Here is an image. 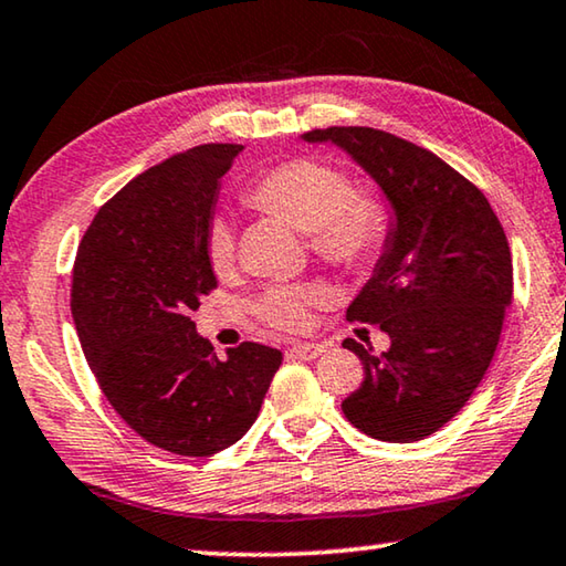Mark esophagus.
Returning a JSON list of instances; mask_svg holds the SVG:
<instances>
[{
  "instance_id": "esophagus-1",
  "label": "esophagus",
  "mask_w": 566,
  "mask_h": 566,
  "mask_svg": "<svg viewBox=\"0 0 566 566\" xmlns=\"http://www.w3.org/2000/svg\"><path fill=\"white\" fill-rule=\"evenodd\" d=\"M290 356H294V358H302V360H315V358H319L325 353V345H319V343H297V345H292L290 350Z\"/></svg>"
}]
</instances>
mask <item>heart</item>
Segmentation results:
<instances>
[{
    "label": "heart",
    "mask_w": 566,
    "mask_h": 566,
    "mask_svg": "<svg viewBox=\"0 0 566 566\" xmlns=\"http://www.w3.org/2000/svg\"><path fill=\"white\" fill-rule=\"evenodd\" d=\"M249 206L274 213L307 233V247L323 264L348 274H366L384 254L391 233V210L376 192L356 190L345 172L315 159H290L266 170L243 192ZM206 259L216 276H231L235 233L216 218L206 231ZM315 284H276L256 297L261 323L280 331H305L310 310L323 302Z\"/></svg>",
    "instance_id": "obj_1"
}]
</instances>
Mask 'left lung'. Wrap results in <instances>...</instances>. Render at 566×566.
Instances as JSON below:
<instances>
[{"mask_svg": "<svg viewBox=\"0 0 566 566\" xmlns=\"http://www.w3.org/2000/svg\"><path fill=\"white\" fill-rule=\"evenodd\" d=\"M305 139L350 151L396 210L376 272L345 315L381 327L391 348L374 356L343 340L364 364L343 415L374 440H424L465 407L499 348L513 294L509 239L478 185L424 147L370 126Z\"/></svg>", "mask_w": 566, "mask_h": 566, "instance_id": "left-lung-1", "label": "left lung"}]
</instances>
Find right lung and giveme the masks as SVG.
Instances as JSON below:
<instances>
[{"label":"right lung","mask_w":566,"mask_h":566,"mask_svg":"<svg viewBox=\"0 0 566 566\" xmlns=\"http://www.w3.org/2000/svg\"><path fill=\"white\" fill-rule=\"evenodd\" d=\"M241 145L177 151L126 182L83 233L71 312L98 389L142 440L185 458L239 442L282 353L241 343L218 360L190 312L216 290L206 231Z\"/></svg>","instance_id":"add662e5"}]
</instances>
